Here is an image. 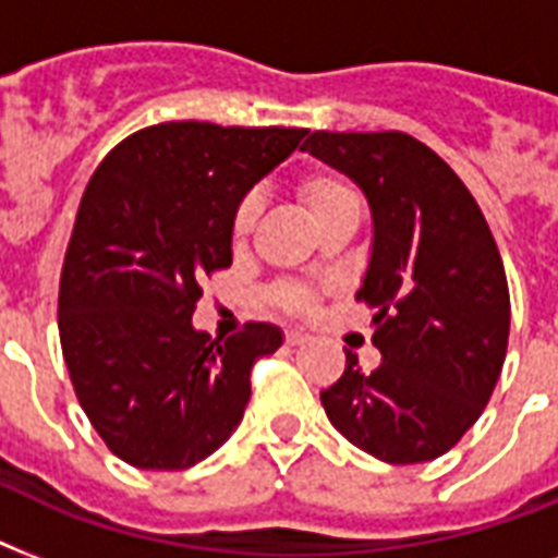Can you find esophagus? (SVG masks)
Masks as SVG:
<instances>
[{
    "mask_svg": "<svg viewBox=\"0 0 558 558\" xmlns=\"http://www.w3.org/2000/svg\"><path fill=\"white\" fill-rule=\"evenodd\" d=\"M306 339H310L306 332H298V330L287 332V344H289V348H298V344H304Z\"/></svg>",
    "mask_w": 558,
    "mask_h": 558,
    "instance_id": "1",
    "label": "esophagus"
}]
</instances>
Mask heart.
<instances>
[{
  "label": "heart",
  "mask_w": 558,
  "mask_h": 558,
  "mask_svg": "<svg viewBox=\"0 0 558 558\" xmlns=\"http://www.w3.org/2000/svg\"><path fill=\"white\" fill-rule=\"evenodd\" d=\"M298 196L304 202V208L310 210V217L315 219V226L322 228L330 217H336L339 210L350 208V205H359L356 191L344 182L336 173H306L301 182H298ZM257 217H260V202L257 196H245L240 205H236L234 217H231V240L236 245L245 243L248 234L257 226ZM278 301L287 310H295V313H304L313 306V292H306L301 287H280Z\"/></svg>",
  "instance_id": "heart-1"
}]
</instances>
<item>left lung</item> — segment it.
I'll return each mask as SVG.
<instances>
[{"label":"left lung","instance_id":"1","mask_svg":"<svg viewBox=\"0 0 558 558\" xmlns=\"http://www.w3.org/2000/svg\"><path fill=\"white\" fill-rule=\"evenodd\" d=\"M301 150L353 179L373 217L356 298L379 310L381 365L362 371L344 350L324 411L385 463L440 458L475 425L507 356L510 289L493 231L458 173L411 135L318 130Z\"/></svg>","mask_w":558,"mask_h":558}]
</instances>
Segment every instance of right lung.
I'll return each mask as SVG.
<instances>
[{
	"label": "right lung",
	"instance_id": "obj_1",
	"mask_svg": "<svg viewBox=\"0 0 558 558\" xmlns=\"http://www.w3.org/2000/svg\"><path fill=\"white\" fill-rule=\"evenodd\" d=\"M306 130L170 121L100 161L60 275V344L83 411L138 469H187L234 434L275 324L193 327L205 275L231 266V217Z\"/></svg>",
	"mask_w": 558,
	"mask_h": 558
}]
</instances>
